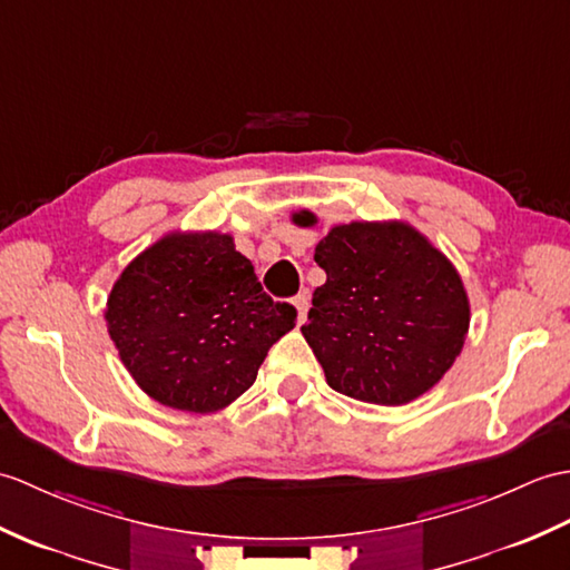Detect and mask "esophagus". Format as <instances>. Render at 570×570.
Returning <instances> with one entry per match:
<instances>
[{"label": "esophagus", "instance_id": "34e87169", "mask_svg": "<svg viewBox=\"0 0 570 570\" xmlns=\"http://www.w3.org/2000/svg\"><path fill=\"white\" fill-rule=\"evenodd\" d=\"M294 306H296V313H298V323L306 321L308 308H311V296H308V291H301V294L294 298Z\"/></svg>", "mask_w": 570, "mask_h": 570}]
</instances>
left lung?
Here are the masks:
<instances>
[{
	"label": "left lung",
	"instance_id": "8db88e82",
	"mask_svg": "<svg viewBox=\"0 0 570 570\" xmlns=\"http://www.w3.org/2000/svg\"><path fill=\"white\" fill-rule=\"evenodd\" d=\"M294 223L317 218L298 210ZM327 279L301 327L327 386L376 405L420 399L454 364L469 333V296L454 264L413 225L354 220L315 247Z\"/></svg>",
	"mask_w": 570,
	"mask_h": 570
}]
</instances>
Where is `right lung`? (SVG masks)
<instances>
[{
    "mask_svg": "<svg viewBox=\"0 0 570 570\" xmlns=\"http://www.w3.org/2000/svg\"><path fill=\"white\" fill-rule=\"evenodd\" d=\"M106 327L124 366L153 401L216 413L253 386L296 308L262 291L230 235L169 233L118 276Z\"/></svg>",
    "mask_w": 570,
    "mask_h": 570,
    "instance_id": "1",
    "label": "right lung"
}]
</instances>
